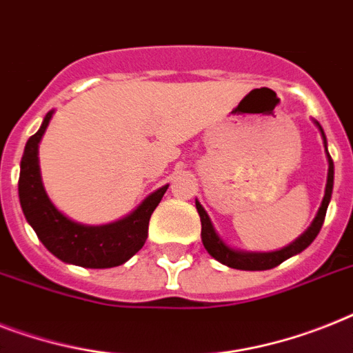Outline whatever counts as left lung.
Here are the masks:
<instances>
[{"mask_svg":"<svg viewBox=\"0 0 353 353\" xmlns=\"http://www.w3.org/2000/svg\"><path fill=\"white\" fill-rule=\"evenodd\" d=\"M314 125L317 127V130L321 132V137H323V145H325L326 152V161H328V176H326V186H325V196H323V201H321L319 210H317L316 217L312 225L306 228L296 241H292L290 245L283 246L281 250L274 252H246V250H237L234 246L226 245L223 241V237L217 234L216 226L212 223L210 216L206 214V210L203 208V205L196 199V208L197 214L201 217V241L203 246L206 248V252L210 254L212 257L223 265L230 266V268H236V270H270V268H276L277 265H281L283 261L290 259L292 256H297L301 252L308 248L312 245V241L316 239L317 234H319L323 221H325L326 208H328V203L332 199V190H334V161H332L330 154H328V145H326V136L323 132V127L319 123L314 121Z\"/></svg>","mask_w":353,"mask_h":353,"instance_id":"8db88e82","label":"left lung"}]
</instances>
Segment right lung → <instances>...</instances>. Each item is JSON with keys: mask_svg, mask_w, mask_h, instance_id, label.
I'll use <instances>...</instances> for the list:
<instances>
[{"mask_svg": "<svg viewBox=\"0 0 353 353\" xmlns=\"http://www.w3.org/2000/svg\"><path fill=\"white\" fill-rule=\"evenodd\" d=\"M50 110L39 130L25 145L19 165V203L25 219L50 254L68 265L83 268H112L127 263L147 241L152 212L165 196L168 185L145 197L137 208L107 225H83L65 216L48 197L39 168V141L52 119Z\"/></svg>", "mask_w": 353, "mask_h": 353, "instance_id": "right-lung-1", "label": "right lung"}]
</instances>
